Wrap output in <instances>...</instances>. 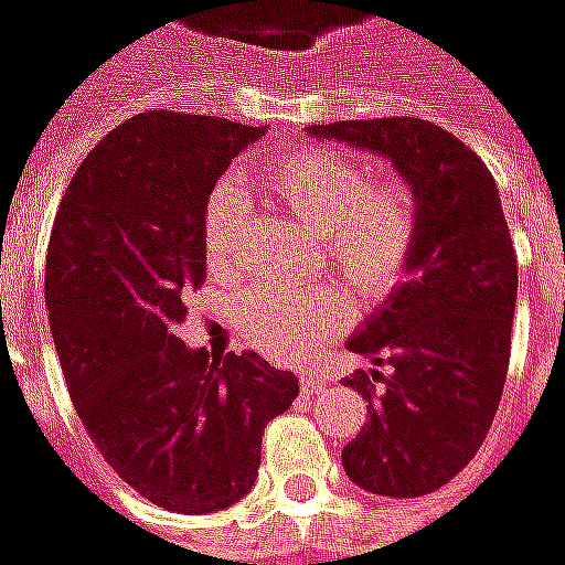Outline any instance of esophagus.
I'll return each instance as SVG.
<instances>
[{"label":"esophagus","instance_id":"1","mask_svg":"<svg viewBox=\"0 0 565 565\" xmlns=\"http://www.w3.org/2000/svg\"><path fill=\"white\" fill-rule=\"evenodd\" d=\"M327 388V380L323 376H317V373H301V392L305 395H317V392H323Z\"/></svg>","mask_w":565,"mask_h":565}]
</instances>
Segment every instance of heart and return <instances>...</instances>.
Listing matches in <instances>:
<instances>
[{
    "label": "heart",
    "instance_id": "heart-1",
    "mask_svg": "<svg viewBox=\"0 0 565 565\" xmlns=\"http://www.w3.org/2000/svg\"><path fill=\"white\" fill-rule=\"evenodd\" d=\"M260 183L313 233H323V255L361 301L388 298L414 257V189L401 177L370 180L361 158L335 149L298 146L274 154L260 168ZM245 192L223 180L207 195L202 214L204 257L211 270H226L236 257ZM351 305L335 282H257L236 305L238 329L279 361L308 358L348 323Z\"/></svg>",
    "mask_w": 565,
    "mask_h": 565
}]
</instances>
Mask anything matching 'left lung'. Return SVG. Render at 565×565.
<instances>
[{"mask_svg": "<svg viewBox=\"0 0 565 565\" xmlns=\"http://www.w3.org/2000/svg\"><path fill=\"white\" fill-rule=\"evenodd\" d=\"M308 132L382 154L414 189L419 230L404 279L344 342L373 370L344 380L370 401V416L342 467L370 494L419 498L476 457L507 382L516 255L498 183L429 120H339Z\"/></svg>", "mask_w": 565, "mask_h": 565, "instance_id": "1", "label": "left lung"}]
</instances>
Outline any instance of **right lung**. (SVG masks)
<instances>
[{"instance_id":"obj_1","label":"right lung","mask_w":565,"mask_h":565,"mask_svg":"<svg viewBox=\"0 0 565 565\" xmlns=\"http://www.w3.org/2000/svg\"><path fill=\"white\" fill-rule=\"evenodd\" d=\"M267 127L146 111L86 154L45 257L49 329L86 433L151 503L199 516L242 501L264 426L298 380L255 351L185 348L183 295L204 282L202 214Z\"/></svg>"}]
</instances>
